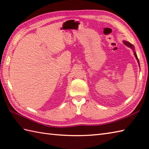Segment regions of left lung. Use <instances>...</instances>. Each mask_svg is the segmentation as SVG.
<instances>
[{
    "label": "left lung",
    "mask_w": 149,
    "mask_h": 149,
    "mask_svg": "<svg viewBox=\"0 0 149 149\" xmlns=\"http://www.w3.org/2000/svg\"><path fill=\"white\" fill-rule=\"evenodd\" d=\"M123 43H124V45H125L126 46H127L128 47H130V48H131L132 50H133L134 55V56H135L136 59H137V61H138V63L139 66H140V62H139V60H138V56H137V55H136V53L135 50H134V45H132V44H131V43H129V42H126V41H123Z\"/></svg>",
    "instance_id": "left-lung-1"
}]
</instances>
